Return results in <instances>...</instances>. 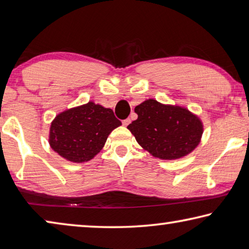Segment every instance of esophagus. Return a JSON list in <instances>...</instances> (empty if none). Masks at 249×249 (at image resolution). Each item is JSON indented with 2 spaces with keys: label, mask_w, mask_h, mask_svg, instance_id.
Segmentation results:
<instances>
[{
  "label": "esophagus",
  "mask_w": 249,
  "mask_h": 249,
  "mask_svg": "<svg viewBox=\"0 0 249 249\" xmlns=\"http://www.w3.org/2000/svg\"><path fill=\"white\" fill-rule=\"evenodd\" d=\"M130 122H131V119H130V118H128V119H124V121H122V124H124V127H127V125L130 124Z\"/></svg>",
  "instance_id": "1"
}]
</instances>
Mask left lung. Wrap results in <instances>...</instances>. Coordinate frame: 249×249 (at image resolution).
Masks as SVG:
<instances>
[{
    "instance_id": "1",
    "label": "left lung",
    "mask_w": 249,
    "mask_h": 249,
    "mask_svg": "<svg viewBox=\"0 0 249 249\" xmlns=\"http://www.w3.org/2000/svg\"><path fill=\"white\" fill-rule=\"evenodd\" d=\"M138 119L128 125L137 142L154 158L177 160L191 153L201 141L203 124L188 109L146 99L134 108Z\"/></svg>"
}]
</instances>
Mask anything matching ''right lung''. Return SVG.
<instances>
[{
    "mask_svg": "<svg viewBox=\"0 0 249 249\" xmlns=\"http://www.w3.org/2000/svg\"><path fill=\"white\" fill-rule=\"evenodd\" d=\"M121 121L110 108L89 102L60 112L51 122L49 144L61 158L73 163L94 159Z\"/></svg>",
    "mask_w": 249,
    "mask_h": 249,
    "instance_id": "obj_1",
    "label": "right lung"
}]
</instances>
